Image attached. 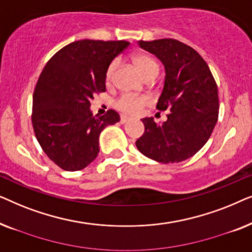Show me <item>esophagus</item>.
<instances>
[{"label":"esophagus","mask_w":252,"mask_h":252,"mask_svg":"<svg viewBox=\"0 0 252 252\" xmlns=\"http://www.w3.org/2000/svg\"><path fill=\"white\" fill-rule=\"evenodd\" d=\"M128 118H127V117H125V116H122V117H120V123H122V124H125V123H127V122H128Z\"/></svg>","instance_id":"esophagus-1"}]
</instances>
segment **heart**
Listing matches in <instances>:
<instances>
[{
    "label": "heart",
    "mask_w": 252,
    "mask_h": 252,
    "mask_svg": "<svg viewBox=\"0 0 252 252\" xmlns=\"http://www.w3.org/2000/svg\"><path fill=\"white\" fill-rule=\"evenodd\" d=\"M132 62L137 71L143 75L144 78L156 77L158 74V64L153 57L147 54H136L132 57ZM117 68V62H112L109 65L105 73V82L110 85L112 82L113 75H115ZM148 104V98L144 96H132L123 95L122 97L116 101V108L123 113L128 116L139 115L144 106Z\"/></svg>",
    "instance_id": "obj_1"
}]
</instances>
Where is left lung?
<instances>
[{
  "mask_svg": "<svg viewBox=\"0 0 252 252\" xmlns=\"http://www.w3.org/2000/svg\"><path fill=\"white\" fill-rule=\"evenodd\" d=\"M137 44L164 65L157 110L171 112L160 125L153 117L141 119L146 130L136 140V148L158 163H180L208 142L218 120V87L205 61L187 44L174 39L137 41Z\"/></svg>",
  "mask_w": 252,
  "mask_h": 252,
  "instance_id": "left-lung-1",
  "label": "left lung"
}]
</instances>
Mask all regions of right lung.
Masks as SVG:
<instances>
[{
	"label": "right lung",
	"mask_w": 252,
	"mask_h": 252,
	"mask_svg": "<svg viewBox=\"0 0 252 252\" xmlns=\"http://www.w3.org/2000/svg\"><path fill=\"white\" fill-rule=\"evenodd\" d=\"M128 44L123 40L74 41L44 66L33 94V128L47 156L63 170L88 166L99 153V134L120 120L115 110L93 115L91 99L105 92L106 70Z\"/></svg>",
	"instance_id": "right-lung-1"
}]
</instances>
